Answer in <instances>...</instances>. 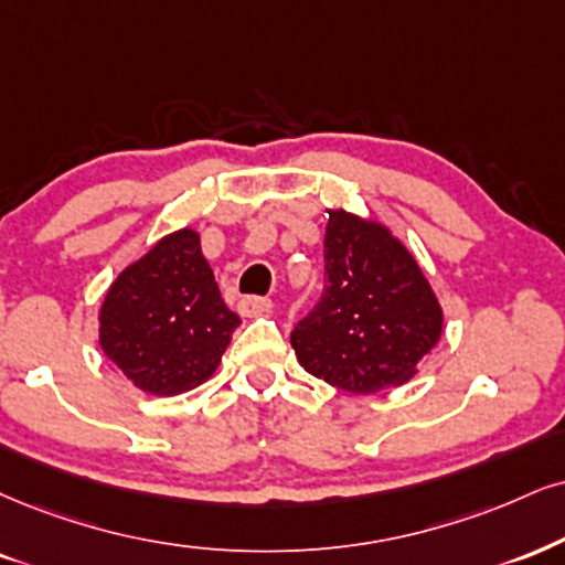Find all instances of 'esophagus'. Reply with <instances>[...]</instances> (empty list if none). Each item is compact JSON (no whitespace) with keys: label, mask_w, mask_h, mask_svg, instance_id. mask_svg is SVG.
Masks as SVG:
<instances>
[{"label":"esophagus","mask_w":565,"mask_h":565,"mask_svg":"<svg viewBox=\"0 0 565 565\" xmlns=\"http://www.w3.org/2000/svg\"><path fill=\"white\" fill-rule=\"evenodd\" d=\"M269 309H271V301H269V298H262V296H243L238 301V311L243 317L267 315Z\"/></svg>","instance_id":"1"}]
</instances>
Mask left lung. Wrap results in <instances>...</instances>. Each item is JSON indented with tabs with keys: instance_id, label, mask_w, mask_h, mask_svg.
<instances>
[{
	"instance_id": "left-lung-1",
	"label": "left lung",
	"mask_w": 565,
	"mask_h": 565,
	"mask_svg": "<svg viewBox=\"0 0 565 565\" xmlns=\"http://www.w3.org/2000/svg\"><path fill=\"white\" fill-rule=\"evenodd\" d=\"M440 332L443 309L406 246L382 225L330 212L322 296L290 332L306 372L348 393L398 387Z\"/></svg>"
}]
</instances>
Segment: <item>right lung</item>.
<instances>
[{
  "instance_id": "add662e5",
  "label": "right lung",
  "mask_w": 565,
  "mask_h": 565,
  "mask_svg": "<svg viewBox=\"0 0 565 565\" xmlns=\"http://www.w3.org/2000/svg\"><path fill=\"white\" fill-rule=\"evenodd\" d=\"M238 324L199 233L180 230L120 271L102 303L99 343L143 393L178 395L212 377Z\"/></svg>"
}]
</instances>
